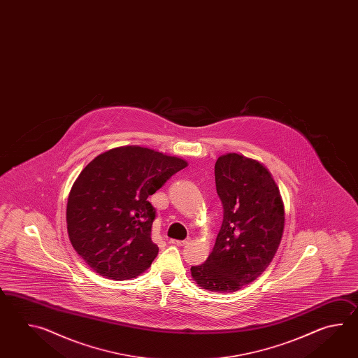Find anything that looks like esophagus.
<instances>
[{
	"label": "esophagus",
	"instance_id": "34e87169",
	"mask_svg": "<svg viewBox=\"0 0 358 358\" xmlns=\"http://www.w3.org/2000/svg\"><path fill=\"white\" fill-rule=\"evenodd\" d=\"M169 243L174 244V245H182V244L187 243V241H178V239H170Z\"/></svg>",
	"mask_w": 358,
	"mask_h": 358
}]
</instances>
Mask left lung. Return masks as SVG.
Returning a JSON list of instances; mask_svg holds the SVG:
<instances>
[{"label": "left lung", "instance_id": "left-lung-1", "mask_svg": "<svg viewBox=\"0 0 358 358\" xmlns=\"http://www.w3.org/2000/svg\"><path fill=\"white\" fill-rule=\"evenodd\" d=\"M215 182L224 207L221 228L208 259L190 273L202 289L231 293L257 279L274 259L284 231V203L271 173L243 155H221Z\"/></svg>", "mask_w": 358, "mask_h": 358}]
</instances>
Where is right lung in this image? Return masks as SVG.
Listing matches in <instances>:
<instances>
[{
	"label": "right lung",
	"mask_w": 358,
	"mask_h": 358,
	"mask_svg": "<svg viewBox=\"0 0 358 358\" xmlns=\"http://www.w3.org/2000/svg\"><path fill=\"white\" fill-rule=\"evenodd\" d=\"M187 166L176 156L122 145L82 170L69 193L66 224L70 242L92 270L128 280L151 266L159 247L151 239L156 211L147 198Z\"/></svg>",
	"instance_id": "1"
}]
</instances>
